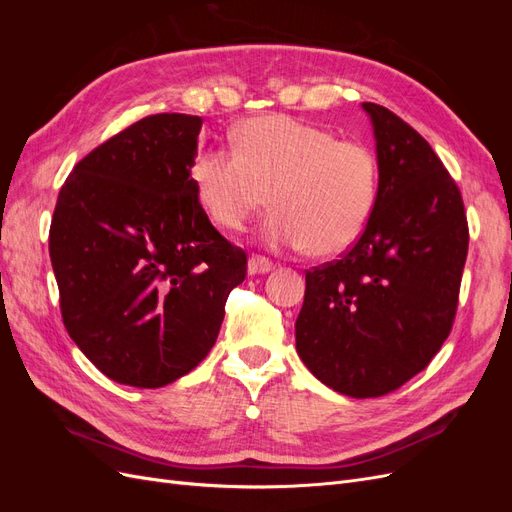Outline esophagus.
I'll list each match as a JSON object with an SVG mask.
<instances>
[{
  "label": "esophagus",
  "mask_w": 512,
  "mask_h": 512,
  "mask_svg": "<svg viewBox=\"0 0 512 512\" xmlns=\"http://www.w3.org/2000/svg\"><path fill=\"white\" fill-rule=\"evenodd\" d=\"M273 271V262L265 256H252L250 262H247V273L250 275H260V273H269Z\"/></svg>",
  "instance_id": "34e87169"
}]
</instances>
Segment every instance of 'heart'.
<instances>
[{
    "mask_svg": "<svg viewBox=\"0 0 512 512\" xmlns=\"http://www.w3.org/2000/svg\"><path fill=\"white\" fill-rule=\"evenodd\" d=\"M192 183L222 228L241 230L271 198L269 243L335 256L359 241L374 215L380 160L361 141L286 115H262L232 132V149L198 153Z\"/></svg>",
    "mask_w": 512,
    "mask_h": 512,
    "instance_id": "b5f03b06",
    "label": "heart"
}]
</instances>
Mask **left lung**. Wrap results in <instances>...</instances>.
<instances>
[{
	"instance_id": "8db88e82",
	"label": "left lung",
	"mask_w": 512,
	"mask_h": 512,
	"mask_svg": "<svg viewBox=\"0 0 512 512\" xmlns=\"http://www.w3.org/2000/svg\"><path fill=\"white\" fill-rule=\"evenodd\" d=\"M380 196L350 250L305 273L297 352L329 389L380 397L423 371L453 329L468 256L463 198L436 151L374 102Z\"/></svg>"
}]
</instances>
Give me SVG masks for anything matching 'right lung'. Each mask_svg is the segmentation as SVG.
<instances>
[{
	"mask_svg": "<svg viewBox=\"0 0 512 512\" xmlns=\"http://www.w3.org/2000/svg\"><path fill=\"white\" fill-rule=\"evenodd\" d=\"M203 119L149 115L61 185L49 232L61 318L104 376L160 389L218 339L247 254L209 222L192 183Z\"/></svg>",
	"mask_w": 512,
	"mask_h": 512,
	"instance_id": "add662e5",
	"label": "right lung"
}]
</instances>
